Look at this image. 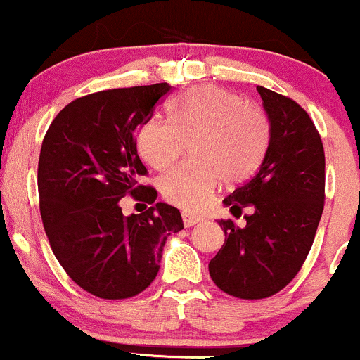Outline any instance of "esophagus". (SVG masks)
Masks as SVG:
<instances>
[{
    "label": "esophagus",
    "mask_w": 360,
    "mask_h": 360,
    "mask_svg": "<svg viewBox=\"0 0 360 360\" xmlns=\"http://www.w3.org/2000/svg\"><path fill=\"white\" fill-rule=\"evenodd\" d=\"M201 217H198V215H193V213H189V212H183V222H184V225H186V227H193V225H196V224H200L201 222Z\"/></svg>",
    "instance_id": "34e87169"
}]
</instances>
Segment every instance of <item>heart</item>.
I'll return each mask as SVG.
<instances>
[{"label":"heart","mask_w":360,"mask_h":360,"mask_svg":"<svg viewBox=\"0 0 360 360\" xmlns=\"http://www.w3.org/2000/svg\"><path fill=\"white\" fill-rule=\"evenodd\" d=\"M169 122L150 120L136 133L140 157L157 171L171 167L183 155L191 160L160 177V193L169 203L198 210L219 184L248 179L262 164L270 121L258 105L246 104L239 94L203 85L169 104Z\"/></svg>","instance_id":"obj_1"}]
</instances>
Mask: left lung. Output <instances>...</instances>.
Instances as JSON below:
<instances>
[{
    "instance_id": "1",
    "label": "left lung",
    "mask_w": 360,
    "mask_h": 360,
    "mask_svg": "<svg viewBox=\"0 0 360 360\" xmlns=\"http://www.w3.org/2000/svg\"><path fill=\"white\" fill-rule=\"evenodd\" d=\"M270 121V141L258 172L224 205L244 207L246 227L220 220L225 243L208 263L225 294L264 299L292 282L309 255L325 207V150L309 114L292 98L256 86Z\"/></svg>"
}]
</instances>
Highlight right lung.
<instances>
[{
    "mask_svg": "<svg viewBox=\"0 0 360 360\" xmlns=\"http://www.w3.org/2000/svg\"><path fill=\"white\" fill-rule=\"evenodd\" d=\"M169 90L155 84L77 98L42 141L37 186L51 250L77 285L101 299L147 289L159 274L165 240L184 227L177 208L155 203V189L138 184L147 167L136 133ZM126 194L153 207L124 217L119 200Z\"/></svg>",
    "mask_w": 360,
    "mask_h": 360,
    "instance_id": "1",
    "label": "right lung"
}]
</instances>
